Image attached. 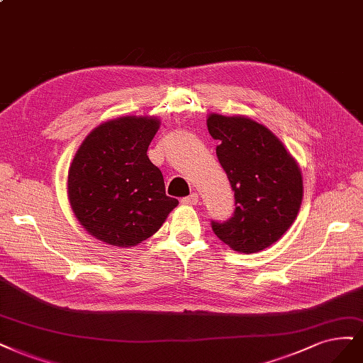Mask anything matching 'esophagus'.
Returning a JSON list of instances; mask_svg holds the SVG:
<instances>
[{"label":"esophagus","instance_id":"1","mask_svg":"<svg viewBox=\"0 0 363 363\" xmlns=\"http://www.w3.org/2000/svg\"><path fill=\"white\" fill-rule=\"evenodd\" d=\"M182 203L186 206H195L198 203V194H191L189 196H184L182 198Z\"/></svg>","mask_w":363,"mask_h":363}]
</instances>
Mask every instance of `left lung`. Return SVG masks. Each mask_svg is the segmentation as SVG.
Masks as SVG:
<instances>
[{"label":"left lung","mask_w":363,"mask_h":363,"mask_svg":"<svg viewBox=\"0 0 363 363\" xmlns=\"http://www.w3.org/2000/svg\"><path fill=\"white\" fill-rule=\"evenodd\" d=\"M216 156L234 191L235 210L211 230L237 252L254 254L278 242L302 204L301 168L266 126L243 117L210 114Z\"/></svg>","instance_id":"left-lung-1"}]
</instances>
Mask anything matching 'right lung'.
<instances>
[{
    "label": "right lung",
    "instance_id": "obj_1",
    "mask_svg": "<svg viewBox=\"0 0 363 363\" xmlns=\"http://www.w3.org/2000/svg\"><path fill=\"white\" fill-rule=\"evenodd\" d=\"M156 117H120L86 136L69 168L67 194L74 216L96 239L130 247L153 235L177 207L147 150Z\"/></svg>",
    "mask_w": 363,
    "mask_h": 363
}]
</instances>
